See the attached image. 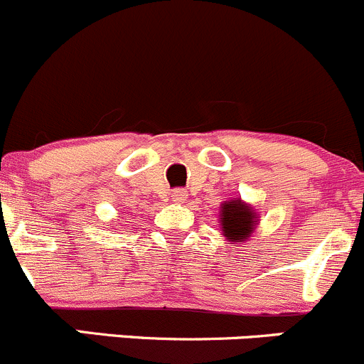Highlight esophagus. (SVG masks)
I'll list each match as a JSON object with an SVG mask.
<instances>
[{
    "mask_svg": "<svg viewBox=\"0 0 364 364\" xmlns=\"http://www.w3.org/2000/svg\"><path fill=\"white\" fill-rule=\"evenodd\" d=\"M186 199H188V192H186V190L178 188L172 192V200H174L176 204H183Z\"/></svg>",
    "mask_w": 364,
    "mask_h": 364,
    "instance_id": "1",
    "label": "esophagus"
}]
</instances>
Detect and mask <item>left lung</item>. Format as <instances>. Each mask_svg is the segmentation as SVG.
Returning a JSON list of instances; mask_svg holds the SVG:
<instances>
[{
	"instance_id": "left-lung-1",
	"label": "left lung",
	"mask_w": 364,
	"mask_h": 364,
	"mask_svg": "<svg viewBox=\"0 0 364 364\" xmlns=\"http://www.w3.org/2000/svg\"><path fill=\"white\" fill-rule=\"evenodd\" d=\"M257 223H259V213L252 204L245 203L243 199L223 200L220 204V229L222 236L230 245L247 243L255 232Z\"/></svg>"
}]
</instances>
